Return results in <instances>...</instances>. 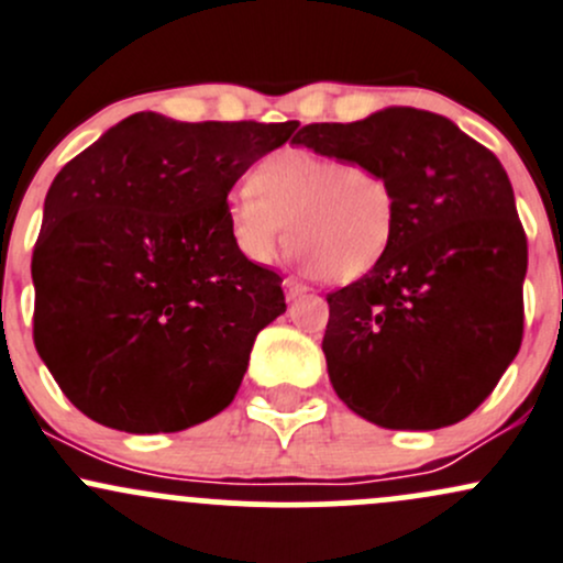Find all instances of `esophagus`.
Segmentation results:
<instances>
[{"mask_svg":"<svg viewBox=\"0 0 563 563\" xmlns=\"http://www.w3.org/2000/svg\"><path fill=\"white\" fill-rule=\"evenodd\" d=\"M283 286H286V296H288V299H299L301 294L310 291V288H307L305 283L294 280V277H286V283H283Z\"/></svg>","mask_w":563,"mask_h":563,"instance_id":"34e87169","label":"esophagus"}]
</instances>
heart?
<instances>
[{"instance_id": "b5f03b06", "label": "heart", "mask_w": 563, "mask_h": 563, "mask_svg": "<svg viewBox=\"0 0 563 563\" xmlns=\"http://www.w3.org/2000/svg\"><path fill=\"white\" fill-rule=\"evenodd\" d=\"M398 189L385 170L325 152H275L232 195L230 221L240 251L269 262L286 243L310 272L331 280L368 275L398 232Z\"/></svg>"}]
</instances>
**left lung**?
Returning a JSON list of instances; mask_svg holds the SVG:
<instances>
[{"label":"left lung","mask_w":563,"mask_h":563,"mask_svg":"<svg viewBox=\"0 0 563 563\" xmlns=\"http://www.w3.org/2000/svg\"><path fill=\"white\" fill-rule=\"evenodd\" d=\"M294 141L376 165L398 189L387 256L325 296L333 390L387 430L465 419L523 339L527 232L508 173L452 120L411 107L314 122Z\"/></svg>","instance_id":"left-lung-1"}]
</instances>
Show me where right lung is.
<instances>
[{"instance_id":"obj_1","label":"right lung","mask_w":563,"mask_h":563,"mask_svg":"<svg viewBox=\"0 0 563 563\" xmlns=\"http://www.w3.org/2000/svg\"><path fill=\"white\" fill-rule=\"evenodd\" d=\"M296 128L139 111L60 168L31 256L34 344L85 417L144 435L232 404L286 296L238 249L227 195Z\"/></svg>"}]
</instances>
